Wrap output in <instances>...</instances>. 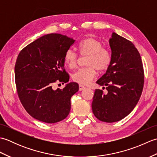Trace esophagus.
Here are the masks:
<instances>
[{
	"label": "esophagus",
	"mask_w": 157,
	"mask_h": 157,
	"mask_svg": "<svg viewBox=\"0 0 157 157\" xmlns=\"http://www.w3.org/2000/svg\"><path fill=\"white\" fill-rule=\"evenodd\" d=\"M84 89H86V87H85V86H82V85H79V91L84 90Z\"/></svg>",
	"instance_id": "obj_1"
}]
</instances>
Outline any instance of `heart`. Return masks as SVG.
Wrapping results in <instances>:
<instances>
[{
	"label": "heart",
	"mask_w": 157,
	"mask_h": 157,
	"mask_svg": "<svg viewBox=\"0 0 157 157\" xmlns=\"http://www.w3.org/2000/svg\"><path fill=\"white\" fill-rule=\"evenodd\" d=\"M78 48L82 56H88L86 65L87 67L78 69L71 75L73 81L81 85H88L99 71L108 68L111 61V53L102 47L101 40L94 37L85 38L79 43ZM78 55L73 49L69 48L65 53V64L69 69L75 68L78 61Z\"/></svg>",
	"instance_id": "heart-1"
}]
</instances>
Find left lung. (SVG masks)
<instances>
[{
    "label": "left lung",
    "instance_id": "1",
    "mask_svg": "<svg viewBox=\"0 0 157 157\" xmlns=\"http://www.w3.org/2000/svg\"><path fill=\"white\" fill-rule=\"evenodd\" d=\"M109 44L111 63L96 82L106 86L108 92L96 89L92 108L100 121L113 123L125 117L137 105L144 87V73L140 55L131 41L113 33Z\"/></svg>",
    "mask_w": 157,
    "mask_h": 157
}]
</instances>
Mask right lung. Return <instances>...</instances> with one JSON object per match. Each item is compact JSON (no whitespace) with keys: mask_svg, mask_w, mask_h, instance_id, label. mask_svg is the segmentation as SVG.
<instances>
[{"mask_svg":"<svg viewBox=\"0 0 157 157\" xmlns=\"http://www.w3.org/2000/svg\"><path fill=\"white\" fill-rule=\"evenodd\" d=\"M74 42L66 36L50 34L30 43L19 53L15 65L17 92L25 111L40 121H61L70 112L71 98L78 91V84L70 82L56 90L52 86L56 82H69L64 56Z\"/></svg>","mask_w":157,"mask_h":157,"instance_id":"1","label":"right lung"}]
</instances>
